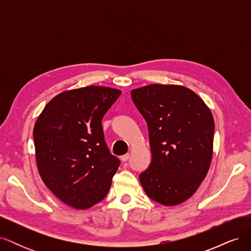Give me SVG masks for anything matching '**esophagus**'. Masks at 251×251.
Listing matches in <instances>:
<instances>
[{"label":"esophagus","mask_w":251,"mask_h":251,"mask_svg":"<svg viewBox=\"0 0 251 251\" xmlns=\"http://www.w3.org/2000/svg\"><path fill=\"white\" fill-rule=\"evenodd\" d=\"M128 158H130V154H126V155H123V156L120 157V159H121V160H123L124 162H125V161H127Z\"/></svg>","instance_id":"1"}]
</instances>
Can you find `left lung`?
Listing matches in <instances>:
<instances>
[{
  "label": "left lung",
  "instance_id": "1",
  "mask_svg": "<svg viewBox=\"0 0 251 251\" xmlns=\"http://www.w3.org/2000/svg\"><path fill=\"white\" fill-rule=\"evenodd\" d=\"M132 100L146 119L151 161L139 175L151 200L174 206L196 193L212 158L215 121L191 89L150 85L134 89Z\"/></svg>",
  "mask_w": 251,
  "mask_h": 251
}]
</instances>
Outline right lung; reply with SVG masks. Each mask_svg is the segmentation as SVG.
I'll return each mask as SVG.
<instances>
[{
	"mask_svg": "<svg viewBox=\"0 0 251 251\" xmlns=\"http://www.w3.org/2000/svg\"><path fill=\"white\" fill-rule=\"evenodd\" d=\"M121 91L88 86L53 97L33 128L37 170L55 197L76 209L100 202L119 159L104 141L101 120Z\"/></svg>",
	"mask_w": 251,
	"mask_h": 251,
	"instance_id": "right-lung-1",
	"label": "right lung"
}]
</instances>
